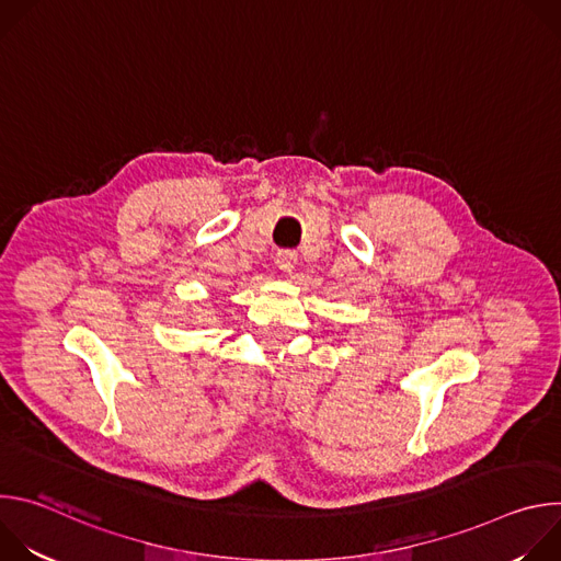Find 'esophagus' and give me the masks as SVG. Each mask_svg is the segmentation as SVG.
<instances>
[{"label": "esophagus", "instance_id": "obj_1", "mask_svg": "<svg viewBox=\"0 0 561 561\" xmlns=\"http://www.w3.org/2000/svg\"><path fill=\"white\" fill-rule=\"evenodd\" d=\"M275 264H277V268H279L284 275H288V273H293V268H295V264H297V253H293V251H279L277 257H275Z\"/></svg>", "mask_w": 561, "mask_h": 561}]
</instances>
